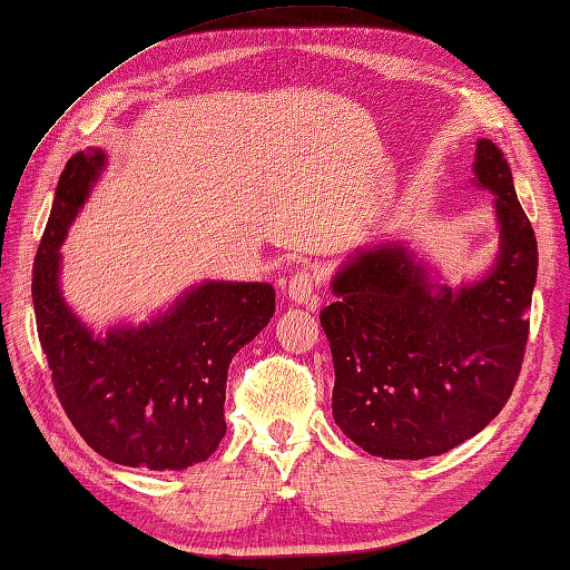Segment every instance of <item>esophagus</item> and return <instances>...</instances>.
I'll return each mask as SVG.
<instances>
[{
  "label": "esophagus",
  "instance_id": "obj_1",
  "mask_svg": "<svg viewBox=\"0 0 570 570\" xmlns=\"http://www.w3.org/2000/svg\"><path fill=\"white\" fill-rule=\"evenodd\" d=\"M320 292H322V278L309 268L294 271V276L288 278L286 294L294 304H304L309 309H320Z\"/></svg>",
  "mask_w": 570,
  "mask_h": 570
}]
</instances>
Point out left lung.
Returning a JSON list of instances; mask_svg holds the SVG:
<instances>
[{"label": "left lung", "mask_w": 570, "mask_h": 570, "mask_svg": "<svg viewBox=\"0 0 570 570\" xmlns=\"http://www.w3.org/2000/svg\"><path fill=\"white\" fill-rule=\"evenodd\" d=\"M474 183L494 195L500 253L490 274L433 284L405 243L357 250L332 278L320 322L334 363L332 415L383 459L446 454L480 433L512 395L528 345L538 240L508 159L476 141Z\"/></svg>", "instance_id": "8db88e82"}]
</instances>
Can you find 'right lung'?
<instances>
[{
  "mask_svg": "<svg viewBox=\"0 0 570 570\" xmlns=\"http://www.w3.org/2000/svg\"><path fill=\"white\" fill-rule=\"evenodd\" d=\"M106 165L68 159L32 266V304L52 385L70 423L108 462L155 472L205 462L225 436V383L236 352L266 327L276 292L258 282L193 286L151 322L94 334L60 292V246Z\"/></svg>",
  "mask_w": 570,
  "mask_h": 570,
  "instance_id": "obj_1",
  "label": "right lung"
}]
</instances>
